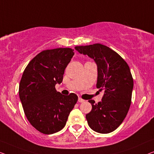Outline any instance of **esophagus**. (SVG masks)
<instances>
[{
	"label": "esophagus",
	"mask_w": 154,
	"mask_h": 154,
	"mask_svg": "<svg viewBox=\"0 0 154 154\" xmlns=\"http://www.w3.org/2000/svg\"><path fill=\"white\" fill-rule=\"evenodd\" d=\"M78 101H79V103H83V102H84V100H83L81 98H78Z\"/></svg>",
	"instance_id": "1"
}]
</instances>
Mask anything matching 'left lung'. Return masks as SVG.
<instances>
[{
  "label": "left lung",
  "mask_w": 154,
  "mask_h": 154,
  "mask_svg": "<svg viewBox=\"0 0 154 154\" xmlns=\"http://www.w3.org/2000/svg\"><path fill=\"white\" fill-rule=\"evenodd\" d=\"M75 49L96 62V87L104 91L102 101L98 104L88 100L92 109L86 115L88 124L97 133H111L122 123L131 104L133 79L128 65L116 51L99 43Z\"/></svg>",
  "instance_id": "obj_1"
}]
</instances>
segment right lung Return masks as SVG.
Listing matches in <instances>:
<instances>
[{
  "label": "right lung",
  "instance_id": "obj_1",
  "mask_svg": "<svg viewBox=\"0 0 154 154\" xmlns=\"http://www.w3.org/2000/svg\"><path fill=\"white\" fill-rule=\"evenodd\" d=\"M73 51L57 48L41 51L29 62L21 77L19 94L25 115L43 134L50 135L63 128L78 100L76 94L63 96L55 88L63 81Z\"/></svg>",
  "mask_w": 154,
  "mask_h": 154
}]
</instances>
